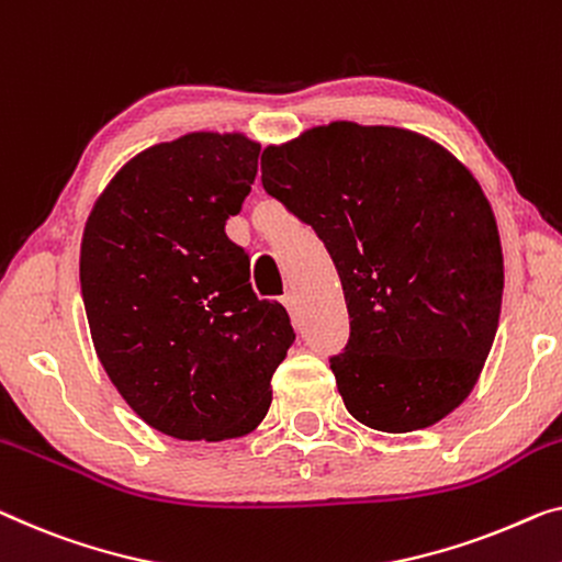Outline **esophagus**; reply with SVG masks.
Segmentation results:
<instances>
[{"mask_svg": "<svg viewBox=\"0 0 562 562\" xmlns=\"http://www.w3.org/2000/svg\"><path fill=\"white\" fill-rule=\"evenodd\" d=\"M280 300H282V305L288 307V310L295 307V292H292V290H284V295Z\"/></svg>", "mask_w": 562, "mask_h": 562, "instance_id": "1", "label": "esophagus"}]
</instances>
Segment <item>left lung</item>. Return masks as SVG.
Segmentation results:
<instances>
[{
    "instance_id": "left-lung-1",
    "label": "left lung",
    "mask_w": 562,
    "mask_h": 562,
    "mask_svg": "<svg viewBox=\"0 0 562 562\" xmlns=\"http://www.w3.org/2000/svg\"><path fill=\"white\" fill-rule=\"evenodd\" d=\"M262 187L340 274L350 335L330 368L348 412L389 434L454 412L487 361L505 288L474 176L418 133L340 121L265 148Z\"/></svg>"
}]
</instances>
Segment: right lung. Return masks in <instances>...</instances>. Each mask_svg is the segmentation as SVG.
<instances>
[{"mask_svg":"<svg viewBox=\"0 0 562 562\" xmlns=\"http://www.w3.org/2000/svg\"><path fill=\"white\" fill-rule=\"evenodd\" d=\"M259 146L189 133L131 158L88 216L80 288L100 363L133 412L183 441L245 437L295 340L259 300L224 232L252 191Z\"/></svg>","mask_w":562,"mask_h":562,"instance_id":"1","label":"right lung"}]
</instances>
